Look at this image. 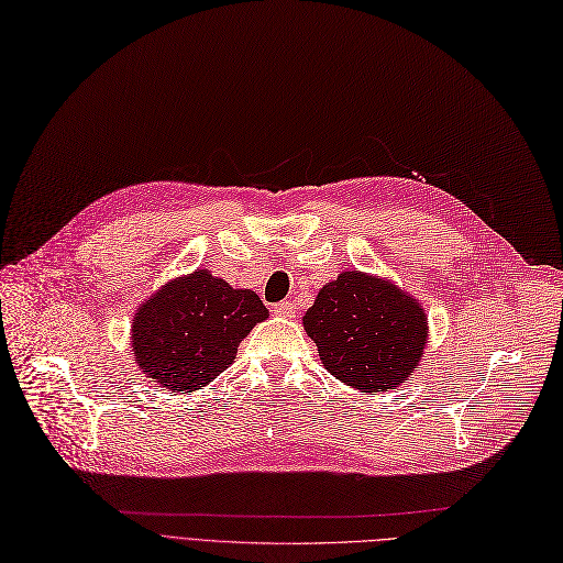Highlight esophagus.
<instances>
[{
  "label": "esophagus",
  "mask_w": 563,
  "mask_h": 563,
  "mask_svg": "<svg viewBox=\"0 0 563 563\" xmlns=\"http://www.w3.org/2000/svg\"><path fill=\"white\" fill-rule=\"evenodd\" d=\"M275 312H277L279 317H294V314H296V305L288 302V300H282V302L275 305Z\"/></svg>",
  "instance_id": "34e87169"
}]
</instances>
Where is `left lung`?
Masks as SVG:
<instances>
[{
  "label": "left lung",
  "mask_w": 563,
  "mask_h": 563,
  "mask_svg": "<svg viewBox=\"0 0 563 563\" xmlns=\"http://www.w3.org/2000/svg\"><path fill=\"white\" fill-rule=\"evenodd\" d=\"M328 373L352 389H394L419 365L426 312L396 284L354 269L328 282L302 317Z\"/></svg>",
  "instance_id": "8db88e82"
}]
</instances>
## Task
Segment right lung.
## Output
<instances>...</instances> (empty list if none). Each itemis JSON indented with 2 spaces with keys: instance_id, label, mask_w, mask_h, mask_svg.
Wrapping results in <instances>:
<instances>
[{
  "instance_id": "add662e5",
  "label": "right lung",
  "mask_w": 563,
  "mask_h": 563,
  "mask_svg": "<svg viewBox=\"0 0 563 563\" xmlns=\"http://www.w3.org/2000/svg\"><path fill=\"white\" fill-rule=\"evenodd\" d=\"M267 317L251 288L196 269L167 282L134 312V363L165 391H198L235 361L240 342Z\"/></svg>"
}]
</instances>
